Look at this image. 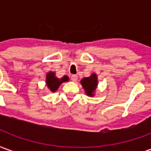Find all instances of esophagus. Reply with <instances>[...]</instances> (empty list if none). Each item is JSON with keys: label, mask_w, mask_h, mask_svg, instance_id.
Masks as SVG:
<instances>
[{"label": "esophagus", "mask_w": 151, "mask_h": 151, "mask_svg": "<svg viewBox=\"0 0 151 151\" xmlns=\"http://www.w3.org/2000/svg\"><path fill=\"white\" fill-rule=\"evenodd\" d=\"M71 80H72L73 82H77L78 81V76L72 75L71 76Z\"/></svg>", "instance_id": "obj_1"}]
</instances>
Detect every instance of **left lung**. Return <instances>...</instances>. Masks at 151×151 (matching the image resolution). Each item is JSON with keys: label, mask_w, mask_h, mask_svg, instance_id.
Returning <instances> with one entry per match:
<instances>
[{"label": "left lung", "mask_w": 151, "mask_h": 151, "mask_svg": "<svg viewBox=\"0 0 151 151\" xmlns=\"http://www.w3.org/2000/svg\"><path fill=\"white\" fill-rule=\"evenodd\" d=\"M81 83H82L83 88L85 89V91L87 94V95L93 96L94 95L93 93H94L95 89H96V86L98 85L97 76L95 73H93L89 78H84L83 79H82Z\"/></svg>", "instance_id": "obj_1"}]
</instances>
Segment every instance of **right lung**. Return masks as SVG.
Masks as SVG:
<instances>
[{
	"instance_id": "1",
	"label": "right lung",
	"mask_w": 151,
	"mask_h": 151,
	"mask_svg": "<svg viewBox=\"0 0 151 151\" xmlns=\"http://www.w3.org/2000/svg\"><path fill=\"white\" fill-rule=\"evenodd\" d=\"M69 80V78L67 76L63 77L62 78H57L55 77V73H54L49 72L47 74L46 82L47 86H48V88L51 90V91H56V90L58 89L59 86L62 83V82H67Z\"/></svg>"
}]
</instances>
